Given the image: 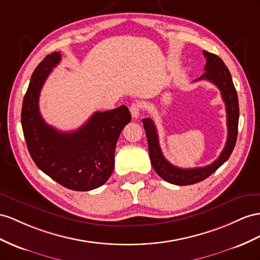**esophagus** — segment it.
Masks as SVG:
<instances>
[{
    "label": "esophagus",
    "mask_w": 260,
    "mask_h": 260,
    "mask_svg": "<svg viewBox=\"0 0 260 260\" xmlns=\"http://www.w3.org/2000/svg\"><path fill=\"white\" fill-rule=\"evenodd\" d=\"M141 110H142V106L139 103H133L129 108L131 111V114L133 116V118H137L141 114Z\"/></svg>",
    "instance_id": "esophagus-1"
}]
</instances>
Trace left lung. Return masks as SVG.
<instances>
[{
  "instance_id": "1",
  "label": "left lung",
  "mask_w": 260,
  "mask_h": 260,
  "mask_svg": "<svg viewBox=\"0 0 260 260\" xmlns=\"http://www.w3.org/2000/svg\"><path fill=\"white\" fill-rule=\"evenodd\" d=\"M203 55L206 58V63L204 67L205 72L199 79H196V81L208 80V81L217 86L221 91L222 99L226 108V115H228L226 116V121H228V139H226L224 149L216 160L209 166H205V167L190 169H182L171 165L162 155L154 121L150 117L143 118L152 168L165 181L177 185L194 184L210 177L213 172H215L228 160L236 144L239 108L237 93L234 83H233L230 70L218 56L205 50H203Z\"/></svg>"
}]
</instances>
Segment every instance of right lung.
<instances>
[{
	"mask_svg": "<svg viewBox=\"0 0 260 260\" xmlns=\"http://www.w3.org/2000/svg\"><path fill=\"white\" fill-rule=\"evenodd\" d=\"M55 51L32 72L23 100L22 127L29 155L37 167L56 182L75 191H90L104 184L114 168L115 146L132 116L127 106L95 112L73 132L48 125L39 112V94L52 68L60 62Z\"/></svg>",
	"mask_w": 260,
	"mask_h": 260,
	"instance_id": "1",
	"label": "right lung"
}]
</instances>
